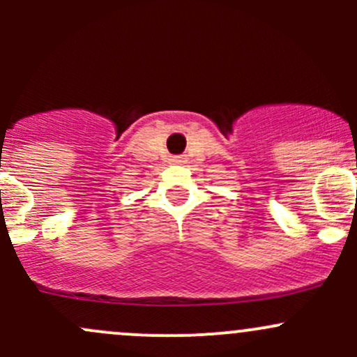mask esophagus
I'll use <instances>...</instances> for the list:
<instances>
[{"label":"esophagus","instance_id":"obj_1","mask_svg":"<svg viewBox=\"0 0 357 357\" xmlns=\"http://www.w3.org/2000/svg\"><path fill=\"white\" fill-rule=\"evenodd\" d=\"M181 158H183V157H172V158H171V160H172V162H183V160H181Z\"/></svg>","mask_w":357,"mask_h":357}]
</instances>
